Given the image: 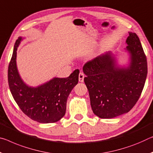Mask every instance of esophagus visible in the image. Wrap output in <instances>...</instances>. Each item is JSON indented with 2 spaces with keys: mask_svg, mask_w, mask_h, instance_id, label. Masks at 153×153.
Returning <instances> with one entry per match:
<instances>
[{
  "mask_svg": "<svg viewBox=\"0 0 153 153\" xmlns=\"http://www.w3.org/2000/svg\"><path fill=\"white\" fill-rule=\"evenodd\" d=\"M84 74L82 72H80L79 74V82H84Z\"/></svg>",
  "mask_w": 153,
  "mask_h": 153,
  "instance_id": "1",
  "label": "esophagus"
}]
</instances>
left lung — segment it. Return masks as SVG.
Returning <instances> with one entry per match:
<instances>
[{
    "label": "left lung",
    "mask_w": 153,
    "mask_h": 153,
    "mask_svg": "<svg viewBox=\"0 0 153 153\" xmlns=\"http://www.w3.org/2000/svg\"><path fill=\"white\" fill-rule=\"evenodd\" d=\"M125 51L129 63L120 66L117 54L98 56L84 65V82L93 113L101 118H113L127 113L139 99L147 76V60L139 37L129 32Z\"/></svg>",
    "instance_id": "8db88e82"
}]
</instances>
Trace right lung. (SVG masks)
<instances>
[{
  "label": "right lung",
  "mask_w": 153,
  "mask_h": 153,
  "mask_svg": "<svg viewBox=\"0 0 153 153\" xmlns=\"http://www.w3.org/2000/svg\"><path fill=\"white\" fill-rule=\"evenodd\" d=\"M24 38L20 37L14 45L8 68L9 86L12 96L21 110L31 119L40 123H55L63 117L67 98L78 82V69L68 77H53L37 86L23 81L17 67V50Z\"/></svg>",
  "instance_id": "obj_1"
}]
</instances>
